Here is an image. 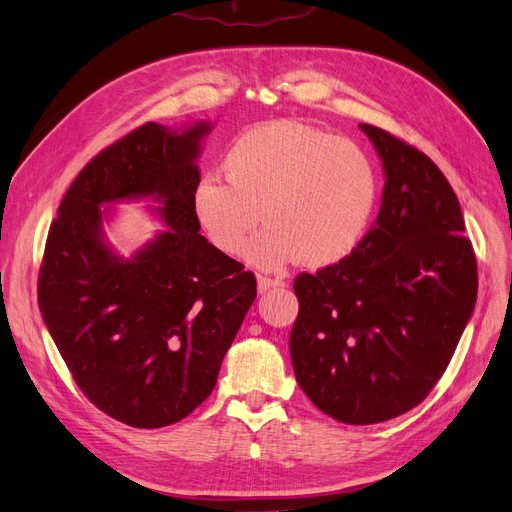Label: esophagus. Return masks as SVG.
Masks as SVG:
<instances>
[{"mask_svg": "<svg viewBox=\"0 0 512 512\" xmlns=\"http://www.w3.org/2000/svg\"><path fill=\"white\" fill-rule=\"evenodd\" d=\"M277 287H285V283L281 279H268V277H258V293H266L270 289Z\"/></svg>", "mask_w": 512, "mask_h": 512, "instance_id": "1", "label": "esophagus"}]
</instances>
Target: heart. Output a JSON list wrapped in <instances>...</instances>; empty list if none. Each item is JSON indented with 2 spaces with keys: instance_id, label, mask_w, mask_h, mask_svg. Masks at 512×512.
Listing matches in <instances>:
<instances>
[{
  "instance_id": "heart-1",
  "label": "heart",
  "mask_w": 512,
  "mask_h": 512,
  "mask_svg": "<svg viewBox=\"0 0 512 512\" xmlns=\"http://www.w3.org/2000/svg\"><path fill=\"white\" fill-rule=\"evenodd\" d=\"M227 182L202 175L192 192V213L221 254L244 248L260 270H281L297 260L328 266L345 258L372 219L378 171L366 150L326 130L279 119L239 134L225 161Z\"/></svg>"
}]
</instances>
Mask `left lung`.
I'll return each instance as SVG.
<instances>
[{
	"label": "left lung",
	"instance_id": "8db88e82",
	"mask_svg": "<svg viewBox=\"0 0 512 512\" xmlns=\"http://www.w3.org/2000/svg\"><path fill=\"white\" fill-rule=\"evenodd\" d=\"M384 171L376 223L355 250L299 275L289 351L297 384L351 426L422 403L453 357L477 299V264L457 194L417 148L359 124Z\"/></svg>",
	"mask_w": 512,
	"mask_h": 512
}]
</instances>
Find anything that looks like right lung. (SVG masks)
Masks as SVG:
<instances>
[{
  "mask_svg": "<svg viewBox=\"0 0 512 512\" xmlns=\"http://www.w3.org/2000/svg\"><path fill=\"white\" fill-rule=\"evenodd\" d=\"M213 124H144L90 161L57 208L39 308L82 393L134 428L190 415L256 299V279L198 231L192 192ZM148 199L166 225L132 257L104 223L119 201Z\"/></svg>",
  "mask_w": 512,
  "mask_h": 512,
  "instance_id": "add662e5",
  "label": "right lung"
}]
</instances>
